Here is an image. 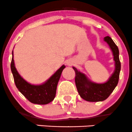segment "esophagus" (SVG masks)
Wrapping results in <instances>:
<instances>
[{"label":"esophagus","instance_id":"34e87169","mask_svg":"<svg viewBox=\"0 0 132 132\" xmlns=\"http://www.w3.org/2000/svg\"><path fill=\"white\" fill-rule=\"evenodd\" d=\"M73 63H74V62L72 61V60L70 59V60H68V61H66V64H67L68 66H72V65L73 64Z\"/></svg>","mask_w":132,"mask_h":132}]
</instances>
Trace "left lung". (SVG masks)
Wrapping results in <instances>:
<instances>
[{"label":"left lung","instance_id":"8db88e82","mask_svg":"<svg viewBox=\"0 0 132 132\" xmlns=\"http://www.w3.org/2000/svg\"><path fill=\"white\" fill-rule=\"evenodd\" d=\"M103 40L109 45L112 52L114 61V72L106 82L103 83H96L93 82L86 74L73 67L75 71V84L78 94L82 99L87 102H102L106 100L112 93L118 84L119 73L121 71V62L119 57V49L114 42L109 36L105 37Z\"/></svg>","mask_w":132,"mask_h":132}]
</instances>
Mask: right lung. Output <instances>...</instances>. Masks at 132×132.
<instances>
[{
    "instance_id": "add662e5",
    "label": "right lung",
    "mask_w": 132,
    "mask_h": 132,
    "mask_svg": "<svg viewBox=\"0 0 132 132\" xmlns=\"http://www.w3.org/2000/svg\"><path fill=\"white\" fill-rule=\"evenodd\" d=\"M65 68L66 66L62 65L43 83L41 84H32L25 80L17 71L13 59V50L12 52L11 70L16 86L18 91L29 102L34 104L46 105L54 100L56 94L58 82L62 70Z\"/></svg>"
}]
</instances>
